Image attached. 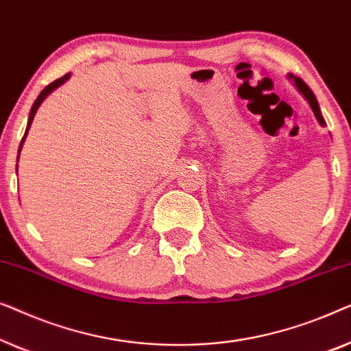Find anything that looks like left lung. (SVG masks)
<instances>
[{
    "instance_id": "1",
    "label": "left lung",
    "mask_w": 351,
    "mask_h": 351,
    "mask_svg": "<svg viewBox=\"0 0 351 351\" xmlns=\"http://www.w3.org/2000/svg\"><path fill=\"white\" fill-rule=\"evenodd\" d=\"M288 77L291 79V81H293L295 88H298V90L300 92V95H304L305 100L308 101V105H310V108H312L313 114H315V117H317V121L319 122V125L324 127L326 122H324V117L322 114V110H319V105H318V101H317V97H315V93L310 90L307 84H305L300 77L293 76V75H288Z\"/></svg>"
}]
</instances>
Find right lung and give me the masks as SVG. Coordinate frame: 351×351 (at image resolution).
I'll list each match as a JSON object with an SVG mask.
<instances>
[{
    "mask_svg": "<svg viewBox=\"0 0 351 351\" xmlns=\"http://www.w3.org/2000/svg\"><path fill=\"white\" fill-rule=\"evenodd\" d=\"M71 77V73H66L65 76L63 77H60V79H57V81H53V82H51L49 84L47 87H44V90H41V93H39L38 95V98H36V101L33 103V106H32V110H29V116H28V122H27V130H25V135H23V138H22V141H21V146H19V156H21V151H22V146H23V141H25V138H27V135H28V130H29V127H32V122H33V119H34V114H36V111H38V108L41 106V103L46 100V97L47 95H51V93L56 90L57 87H60L62 84H65L68 79ZM19 156H17V162H19ZM17 170V169H16Z\"/></svg>",
    "mask_w": 351,
    "mask_h": 351,
    "instance_id": "obj_1",
    "label": "right lung"
}]
</instances>
